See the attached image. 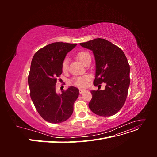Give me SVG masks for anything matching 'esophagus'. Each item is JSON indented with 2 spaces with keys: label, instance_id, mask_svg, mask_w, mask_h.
Masks as SVG:
<instances>
[{
  "label": "esophagus",
  "instance_id": "1",
  "mask_svg": "<svg viewBox=\"0 0 157 157\" xmlns=\"http://www.w3.org/2000/svg\"><path fill=\"white\" fill-rule=\"evenodd\" d=\"M84 91V89L79 88V93H80V94H82Z\"/></svg>",
  "mask_w": 157,
  "mask_h": 157
}]
</instances>
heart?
Returning a JSON list of instances; mask_svg holds the SVG:
<instances>
[{"label": "heart", "mask_w": 157, "mask_h": 157, "mask_svg": "<svg viewBox=\"0 0 157 157\" xmlns=\"http://www.w3.org/2000/svg\"><path fill=\"white\" fill-rule=\"evenodd\" d=\"M77 58L81 61L82 63H85L86 61L88 59H91L90 54L87 52L85 51H80L77 54ZM68 67V60L67 59H64L62 63V65H61V69L63 71H65L67 69ZM90 77L88 75H85L83 77H80L77 78H75L73 80V83L77 85L78 86H85L87 84V81L89 80Z\"/></svg>", "instance_id": "obj_1"}]
</instances>
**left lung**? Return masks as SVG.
<instances>
[{"label":"left lung","mask_w":157,"mask_h":157,"mask_svg":"<svg viewBox=\"0 0 157 157\" xmlns=\"http://www.w3.org/2000/svg\"><path fill=\"white\" fill-rule=\"evenodd\" d=\"M80 44L92 50L94 55V86L106 84L105 90H91L89 108L99 116L114 115L124 105L130 86V70L126 57L120 48L100 38Z\"/></svg>","instance_id":"obj_1"}]
</instances>
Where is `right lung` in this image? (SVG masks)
<instances>
[{
    "label": "right lung",
    "mask_w": 157,
    "mask_h": 157,
    "mask_svg": "<svg viewBox=\"0 0 157 157\" xmlns=\"http://www.w3.org/2000/svg\"><path fill=\"white\" fill-rule=\"evenodd\" d=\"M77 45L54 42L38 50L32 59L28 77L31 98L39 115L48 122H63L73 112L78 89L70 86L61 94H57L56 84L62 73L61 65L66 55Z\"/></svg>",
    "instance_id": "add662e5"
}]
</instances>
